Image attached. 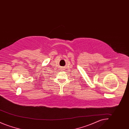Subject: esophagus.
<instances>
[{
	"label": "esophagus",
	"instance_id": "1",
	"mask_svg": "<svg viewBox=\"0 0 129 129\" xmlns=\"http://www.w3.org/2000/svg\"><path fill=\"white\" fill-rule=\"evenodd\" d=\"M61 70H63L64 69H63V68H61Z\"/></svg>",
	"mask_w": 129,
	"mask_h": 129
}]
</instances>
